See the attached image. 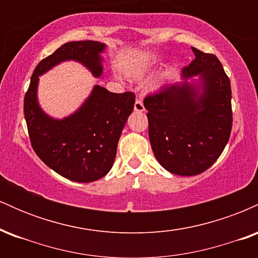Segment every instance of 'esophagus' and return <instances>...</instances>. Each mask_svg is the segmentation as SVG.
Masks as SVG:
<instances>
[{
  "label": "esophagus",
  "mask_w": 258,
  "mask_h": 258,
  "mask_svg": "<svg viewBox=\"0 0 258 258\" xmlns=\"http://www.w3.org/2000/svg\"><path fill=\"white\" fill-rule=\"evenodd\" d=\"M135 111H138V112H142L144 111V105H143V102H142L141 99H137L135 103Z\"/></svg>",
  "instance_id": "esophagus-1"
}]
</instances>
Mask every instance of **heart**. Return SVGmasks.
<instances>
[{
    "label": "heart",
    "instance_id": "obj_1",
    "mask_svg": "<svg viewBox=\"0 0 258 258\" xmlns=\"http://www.w3.org/2000/svg\"><path fill=\"white\" fill-rule=\"evenodd\" d=\"M158 60H159L158 57H153V58L148 59L146 63H143V64H141V65H137V67H133V68H131V69H128V70H127V73H128L131 76L138 78V76H141L142 74L146 72V70H148V68H149L150 65L155 64Z\"/></svg>",
    "mask_w": 258,
    "mask_h": 258
}]
</instances>
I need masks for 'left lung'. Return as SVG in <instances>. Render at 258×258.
<instances>
[{"label": "left lung", "mask_w": 258, "mask_h": 258, "mask_svg": "<svg viewBox=\"0 0 258 258\" xmlns=\"http://www.w3.org/2000/svg\"><path fill=\"white\" fill-rule=\"evenodd\" d=\"M193 49L183 82L162 86L144 98L149 141L168 172L195 176L211 167L229 141L233 125L230 81L215 54ZM199 75L198 86L187 79ZM202 92H200V90Z\"/></svg>", "instance_id": "obj_1"}]
</instances>
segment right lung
<instances>
[{
    "mask_svg": "<svg viewBox=\"0 0 258 258\" xmlns=\"http://www.w3.org/2000/svg\"><path fill=\"white\" fill-rule=\"evenodd\" d=\"M104 49L105 44L98 41L64 43L37 64L25 93L24 115L32 149L47 166L74 182H93L110 171L136 96L132 92L112 93L97 85L78 111L57 120L38 105V76L61 61L76 60L99 78Z\"/></svg>",
    "mask_w": 258,
    "mask_h": 258,
    "instance_id": "right-lung-1",
    "label": "right lung"
}]
</instances>
